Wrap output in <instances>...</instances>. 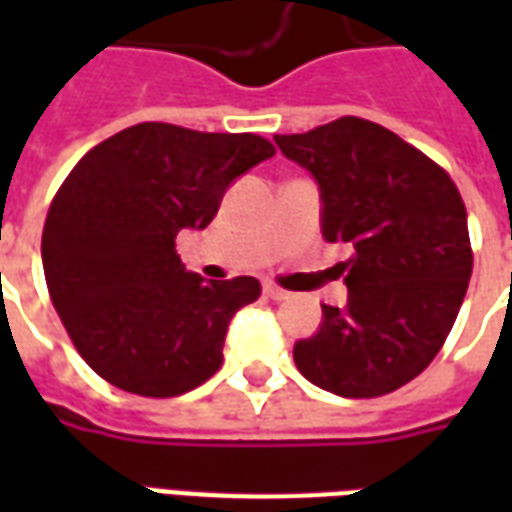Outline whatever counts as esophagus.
I'll return each mask as SVG.
<instances>
[{"instance_id": "34e87169", "label": "esophagus", "mask_w": 512, "mask_h": 512, "mask_svg": "<svg viewBox=\"0 0 512 512\" xmlns=\"http://www.w3.org/2000/svg\"><path fill=\"white\" fill-rule=\"evenodd\" d=\"M263 293H266L268 299H274V301H285V299H288V290L277 288V285H271V282H266V285H263Z\"/></svg>"}]
</instances>
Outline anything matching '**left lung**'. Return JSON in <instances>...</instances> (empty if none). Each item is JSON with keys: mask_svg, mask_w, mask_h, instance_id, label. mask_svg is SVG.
Listing matches in <instances>:
<instances>
[{"mask_svg": "<svg viewBox=\"0 0 512 512\" xmlns=\"http://www.w3.org/2000/svg\"><path fill=\"white\" fill-rule=\"evenodd\" d=\"M321 191V233L354 252L340 263L348 301L321 304L293 362L340 397H378L439 354L472 277L466 208L452 178L389 128L340 117L274 136Z\"/></svg>", "mask_w": 512, "mask_h": 512, "instance_id": "8db88e82", "label": "left lung"}]
</instances>
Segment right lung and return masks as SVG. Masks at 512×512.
<instances>
[{"mask_svg": "<svg viewBox=\"0 0 512 512\" xmlns=\"http://www.w3.org/2000/svg\"><path fill=\"white\" fill-rule=\"evenodd\" d=\"M274 145L139 123L71 169L43 227V271L76 351L109 384L175 397L222 367L233 315L260 296L255 277L202 279L175 252L205 230L224 191Z\"/></svg>", "mask_w": 512, "mask_h": 512, "instance_id": "1", "label": "right lung"}]
</instances>
